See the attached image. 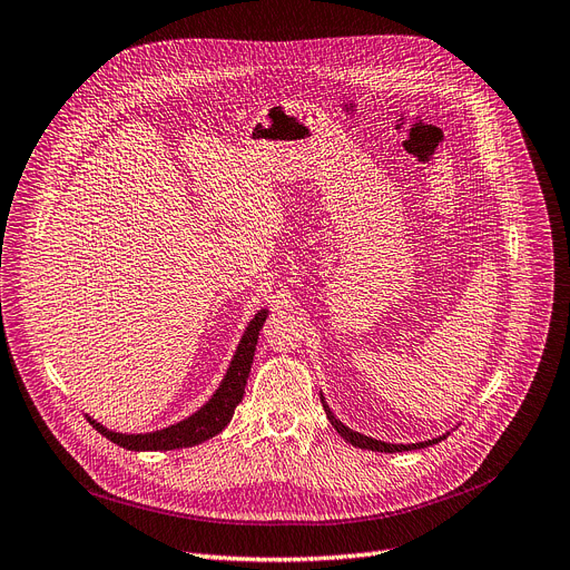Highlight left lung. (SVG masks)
<instances>
[{
  "label": "left lung",
  "instance_id": "left-lung-1",
  "mask_svg": "<svg viewBox=\"0 0 570 570\" xmlns=\"http://www.w3.org/2000/svg\"><path fill=\"white\" fill-rule=\"evenodd\" d=\"M321 401H324V395H321ZM324 410H326V414H328V419H331V424H333V429L350 442V444H354V448H361V450H373V452H389V454H393V452H410V450H422V448H429V444H435V442H440V440H444L448 435H440V438H433V440H426V442H412V444H391V442H382V440H375V438H367V435H363V433H356V431H352L350 426H344L340 419L331 412V407L326 405V401H324Z\"/></svg>",
  "mask_w": 570,
  "mask_h": 570
}]
</instances>
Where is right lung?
<instances>
[{"label": "right lung", "mask_w": 570, "mask_h": 570, "mask_svg": "<svg viewBox=\"0 0 570 570\" xmlns=\"http://www.w3.org/2000/svg\"><path fill=\"white\" fill-rule=\"evenodd\" d=\"M265 316H267V309H261L249 321V326H246V331L239 340V346H237V352L230 361V367H228L224 382L218 384V389H216L212 399L195 414L184 419V422L171 424V426L154 431V433H137V435L109 431L102 424H97L95 419H90V416H88V422L92 424V429L100 431L105 438H109L111 442L120 444V448L132 450V452L181 450V448H193V444H200V442L214 438L216 433H220L230 424L235 407L242 403L246 377H249V370H252V363H254V352H256V344H258V333L265 324Z\"/></svg>", "instance_id": "right-lung-1"}]
</instances>
